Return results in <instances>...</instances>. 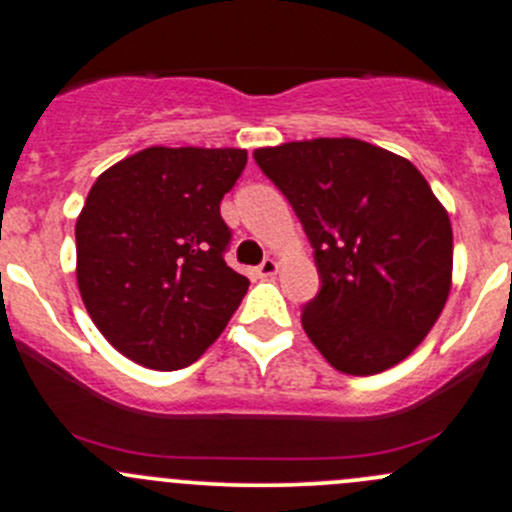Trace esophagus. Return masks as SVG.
<instances>
[{
  "instance_id": "34e87169",
  "label": "esophagus",
  "mask_w": 512,
  "mask_h": 512,
  "mask_svg": "<svg viewBox=\"0 0 512 512\" xmlns=\"http://www.w3.org/2000/svg\"><path fill=\"white\" fill-rule=\"evenodd\" d=\"M277 270H280V265H277V260H272V257H267V260L262 262L260 267H257V275H260V277H272V275H277Z\"/></svg>"
}]
</instances>
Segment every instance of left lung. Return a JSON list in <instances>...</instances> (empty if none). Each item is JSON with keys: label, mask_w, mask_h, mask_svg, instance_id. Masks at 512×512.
Returning <instances> with one entry per match:
<instances>
[{"label": "left lung", "mask_w": 512, "mask_h": 512, "mask_svg": "<svg viewBox=\"0 0 512 512\" xmlns=\"http://www.w3.org/2000/svg\"><path fill=\"white\" fill-rule=\"evenodd\" d=\"M314 247L322 289L304 307L309 342L342 374L404 361L446 307L453 230L411 160L359 138L252 153Z\"/></svg>", "instance_id": "8db88e82"}]
</instances>
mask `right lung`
<instances>
[{
  "label": "right lung",
  "mask_w": 512,
  "mask_h": 512,
  "mask_svg": "<svg viewBox=\"0 0 512 512\" xmlns=\"http://www.w3.org/2000/svg\"><path fill=\"white\" fill-rule=\"evenodd\" d=\"M242 148L151 146L96 178L76 220V282L113 349L158 371L203 356L250 280L227 267L220 200Z\"/></svg>",
  "instance_id": "add662e5"
}]
</instances>
